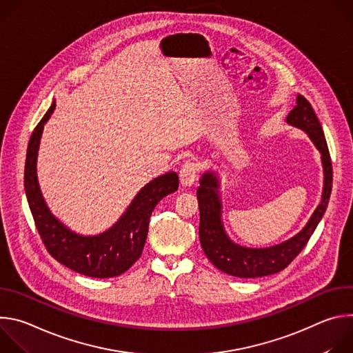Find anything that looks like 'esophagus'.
Wrapping results in <instances>:
<instances>
[{
  "label": "esophagus",
  "mask_w": 353,
  "mask_h": 353,
  "mask_svg": "<svg viewBox=\"0 0 353 353\" xmlns=\"http://www.w3.org/2000/svg\"><path fill=\"white\" fill-rule=\"evenodd\" d=\"M196 165L194 162H185L179 173L180 183L183 187H191L196 177Z\"/></svg>",
  "instance_id": "34e87169"
}]
</instances>
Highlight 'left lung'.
<instances>
[{
    "instance_id": "8db88e82",
    "label": "left lung",
    "mask_w": 353,
    "mask_h": 353,
    "mask_svg": "<svg viewBox=\"0 0 353 353\" xmlns=\"http://www.w3.org/2000/svg\"><path fill=\"white\" fill-rule=\"evenodd\" d=\"M286 123L305 131L321 155L324 185L321 201L309 222L293 237L270 247H247L234 243L222 222V201L219 194V176L214 170L203 173L196 190L199 204V241L207 259L222 272L237 278H259L285 270L305 248L323 219L332 188V166L323 127L309 103L301 94L296 97V106L286 116Z\"/></svg>"
}]
</instances>
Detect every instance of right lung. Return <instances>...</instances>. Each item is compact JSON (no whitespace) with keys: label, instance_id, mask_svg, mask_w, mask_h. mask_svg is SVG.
I'll return each instance as SVG.
<instances>
[{"label":"right lung","instance_id":"obj_1","mask_svg":"<svg viewBox=\"0 0 353 353\" xmlns=\"http://www.w3.org/2000/svg\"><path fill=\"white\" fill-rule=\"evenodd\" d=\"M54 109L56 100L33 131L25 162V192L37 232L48 253L70 270L92 278L119 276L141 257L150 214L163 196L179 188V176L169 172L146 183L105 232L81 234L71 230L47 207L37 179L40 139Z\"/></svg>","mask_w":353,"mask_h":353}]
</instances>
